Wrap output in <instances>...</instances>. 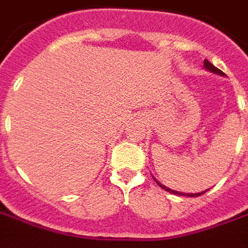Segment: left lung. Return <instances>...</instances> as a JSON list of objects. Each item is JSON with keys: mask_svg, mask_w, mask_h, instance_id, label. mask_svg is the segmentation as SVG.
Segmentation results:
<instances>
[{"mask_svg": "<svg viewBox=\"0 0 248 248\" xmlns=\"http://www.w3.org/2000/svg\"><path fill=\"white\" fill-rule=\"evenodd\" d=\"M203 69H206L207 71H210V73H214V74H218V76L220 77H224L226 74H224L223 71L219 70L218 67H215V66L211 63V62H208L207 60H204V62H203ZM154 181H155L156 183H158V186L161 187V188H163V190H166V191L171 192V194H177V195H182V197H199V195H202V194H204V192L207 191H202V192H195V194H192V192H181V191H177V190H171V188H169V187H166L165 185H162L161 182H158L155 178H154Z\"/></svg>", "mask_w": 248, "mask_h": 248, "instance_id": "8db88e82", "label": "left lung"}]
</instances>
